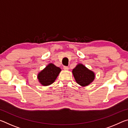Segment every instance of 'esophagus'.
I'll use <instances>...</instances> for the list:
<instances>
[{"label":"esophagus","mask_w":128,"mask_h":128,"mask_svg":"<svg viewBox=\"0 0 128 128\" xmlns=\"http://www.w3.org/2000/svg\"><path fill=\"white\" fill-rule=\"evenodd\" d=\"M63 69H64V70H68V69H69V68H68V66H64Z\"/></svg>","instance_id":"34e87169"}]
</instances>
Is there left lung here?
I'll return each mask as SVG.
<instances>
[{"label":"left lung","instance_id":"obj_1","mask_svg":"<svg viewBox=\"0 0 128 128\" xmlns=\"http://www.w3.org/2000/svg\"><path fill=\"white\" fill-rule=\"evenodd\" d=\"M72 73L76 81L82 86L88 85L95 78V73L82 64H77Z\"/></svg>","mask_w":128,"mask_h":128}]
</instances>
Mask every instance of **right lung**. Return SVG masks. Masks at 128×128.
Instances as JSON below:
<instances>
[{
  "label": "right lung",
  "instance_id": "1",
  "mask_svg": "<svg viewBox=\"0 0 128 128\" xmlns=\"http://www.w3.org/2000/svg\"><path fill=\"white\" fill-rule=\"evenodd\" d=\"M60 72L61 69L59 67L55 66L52 63L49 64L38 73V81L43 86L50 85L55 81Z\"/></svg>",
  "mask_w": 128,
  "mask_h": 128
}]
</instances>
